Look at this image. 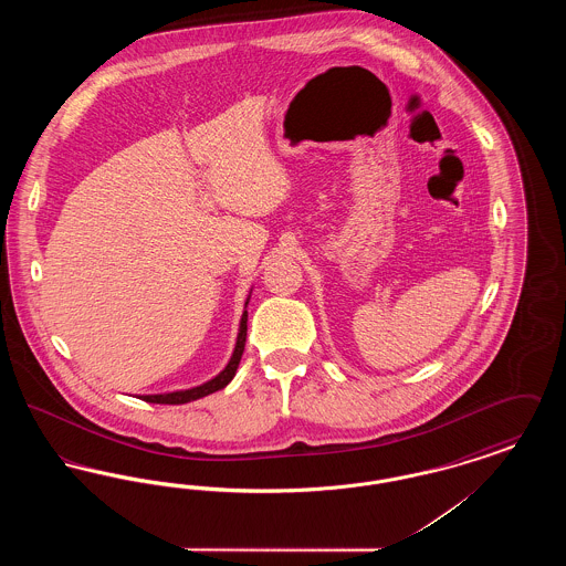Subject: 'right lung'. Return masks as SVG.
<instances>
[{
	"label": "right lung",
	"mask_w": 566,
	"mask_h": 566,
	"mask_svg": "<svg viewBox=\"0 0 566 566\" xmlns=\"http://www.w3.org/2000/svg\"><path fill=\"white\" fill-rule=\"evenodd\" d=\"M245 305H248V301H245ZM248 312H243L242 324H240V335H238V344H235V350H233V356H231V360H229V365L214 377V379H210V381H206V384H201V386H197V388H190V390H178V392H167V395H146V397H142L146 403H161V405H182L189 403V401H197V399H201V397H208V395H212L216 390H220V388H224L233 376H235V371H238V365H240V360H242L243 346H245V331H248Z\"/></svg>",
	"instance_id": "add662e5"
}]
</instances>
